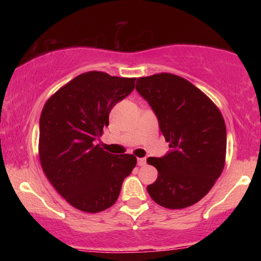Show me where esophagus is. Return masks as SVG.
Segmentation results:
<instances>
[{
	"mask_svg": "<svg viewBox=\"0 0 261 261\" xmlns=\"http://www.w3.org/2000/svg\"><path fill=\"white\" fill-rule=\"evenodd\" d=\"M137 163H138V166H145V165H146V159L139 158L138 160H137Z\"/></svg>",
	"mask_w": 261,
	"mask_h": 261,
	"instance_id": "1",
	"label": "esophagus"
}]
</instances>
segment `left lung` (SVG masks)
<instances>
[{
	"mask_svg": "<svg viewBox=\"0 0 261 261\" xmlns=\"http://www.w3.org/2000/svg\"><path fill=\"white\" fill-rule=\"evenodd\" d=\"M136 90L155 114L169 152L148 158L158 178L147 191L170 210L204 198L223 170L227 131L218 107L196 86L171 73L137 79Z\"/></svg>",
	"mask_w": 261,
	"mask_h": 261,
	"instance_id": "left-lung-1",
	"label": "left lung"
}]
</instances>
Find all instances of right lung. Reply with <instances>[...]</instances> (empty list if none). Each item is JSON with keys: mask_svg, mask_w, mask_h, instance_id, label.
I'll return each instance as SVG.
<instances>
[{"mask_svg": "<svg viewBox=\"0 0 261 261\" xmlns=\"http://www.w3.org/2000/svg\"><path fill=\"white\" fill-rule=\"evenodd\" d=\"M136 78L90 71L47 101L40 116L39 156L47 178L70 205L87 213L109 208L136 167L131 154H112L94 141L110 110L135 88Z\"/></svg>", "mask_w": 261, "mask_h": 261, "instance_id": "obj_1", "label": "right lung"}]
</instances>
